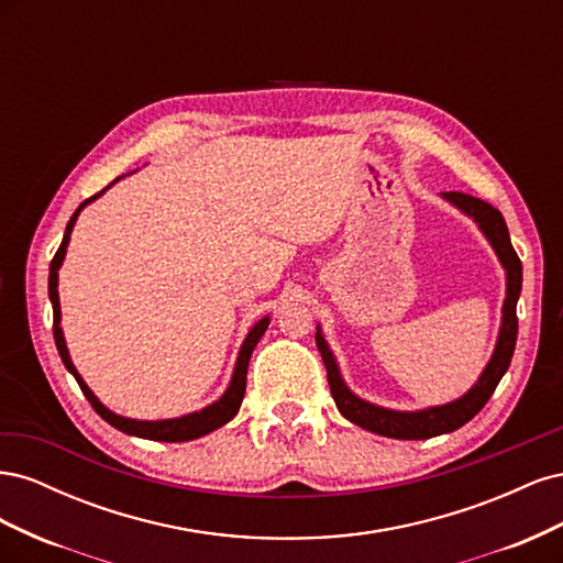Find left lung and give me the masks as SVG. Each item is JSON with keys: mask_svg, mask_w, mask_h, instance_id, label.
I'll return each instance as SVG.
<instances>
[{"mask_svg": "<svg viewBox=\"0 0 563 563\" xmlns=\"http://www.w3.org/2000/svg\"><path fill=\"white\" fill-rule=\"evenodd\" d=\"M444 197L451 203H455L460 211H465L476 220V223H479L482 232L486 234L490 246L496 249L498 258L507 272V298L503 305V327L498 335V345L490 356L488 366L484 368L479 383H476L465 397H460L446 406H434V408H428V411H418V413L387 411V408L373 406L352 395V391L345 387L343 378H340L327 340H323L319 331L314 335L323 366H327V378H329L331 395L335 399L338 411L343 413L350 422L360 424V428L383 437H391V439H430V437L446 434L463 428L465 422H470L476 413L482 411L493 391H496L500 378L509 368V362H512L515 345H517V333H519L517 300L521 294V261L517 251L512 249V242H509L505 218L498 209H493L488 201H482L472 195L444 192Z\"/></svg>", "mask_w": 563, "mask_h": 563, "instance_id": "8db88e82", "label": "left lung"}]
</instances>
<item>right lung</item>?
<instances>
[{"instance_id":"1","label":"right lung","mask_w":563,"mask_h":563,"mask_svg":"<svg viewBox=\"0 0 563 563\" xmlns=\"http://www.w3.org/2000/svg\"><path fill=\"white\" fill-rule=\"evenodd\" d=\"M117 180H119V178H117ZM117 180H112V183H117ZM112 183H110V185H112ZM110 185H108V187H110ZM108 187H106V190H108ZM106 190H100L98 195H93V197H89V199H84V201L79 203L77 211H75L73 218H70V223H67V228H65L63 242H60V246H58V251H56V255H54V261H51V265H48V298H51V305H54V340H56L58 354H60V360H63L65 368L70 371L73 376H75V380L79 383V387H81V391H84V397H87L89 404L93 406V411H96L100 418H103L106 422H110L112 428L122 430V432H126V434H133V437L155 439V441H190V439H199V437L209 434V432H213V430H218V428H223V424L230 422V420L236 416V411H240L242 399H244V391H246V368H249L251 352H253L255 345H258V340L263 338L269 319H267V317L261 319V321L255 323V327L249 331V335H246V340H244V345H242V350H240V356H236L234 376H232V383H230L228 391H225V395L220 397L216 404L203 408V411L190 413V416H183V418H174V420H155V422H150V420H131V418H122V416H117V413L108 411V408L96 399V395L87 387V383L81 380V376L77 373L75 364L70 362V354H67L65 338H63V331H60V302H58V267H60V263H63V258H65V249H67V242H70V232H73V228H75V220H77L79 211H81L84 207H87L89 201L98 199Z\"/></svg>"}]
</instances>
